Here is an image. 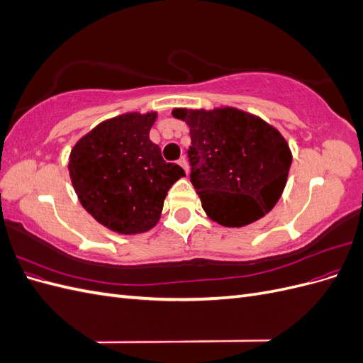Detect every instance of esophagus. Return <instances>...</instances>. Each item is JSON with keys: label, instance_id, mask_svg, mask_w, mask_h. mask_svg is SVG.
I'll return each mask as SVG.
<instances>
[{"label": "esophagus", "instance_id": "esophagus-1", "mask_svg": "<svg viewBox=\"0 0 363 363\" xmlns=\"http://www.w3.org/2000/svg\"><path fill=\"white\" fill-rule=\"evenodd\" d=\"M179 164H180V167L186 171V174H189V164H188V159H186L184 156L183 157H180L179 159Z\"/></svg>", "mask_w": 363, "mask_h": 363}]
</instances>
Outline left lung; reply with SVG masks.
I'll return each mask as SVG.
<instances>
[{"label":"left lung","mask_w":363,"mask_h":363,"mask_svg":"<svg viewBox=\"0 0 363 363\" xmlns=\"http://www.w3.org/2000/svg\"><path fill=\"white\" fill-rule=\"evenodd\" d=\"M189 127L191 182L203 211L224 227H244L277 204L292 152L280 131L236 107L174 108Z\"/></svg>","instance_id":"8db88e82"}]
</instances>
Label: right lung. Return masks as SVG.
Instances as JSON below:
<instances>
[{
  "label": "right lung",
  "instance_id": "1",
  "mask_svg": "<svg viewBox=\"0 0 363 363\" xmlns=\"http://www.w3.org/2000/svg\"><path fill=\"white\" fill-rule=\"evenodd\" d=\"M157 112H128L106 119L77 140L69 177L82 206L119 235L145 233L162 215L171 186L184 177L150 140Z\"/></svg>",
  "mask_w": 363,
  "mask_h": 363
}]
</instances>
